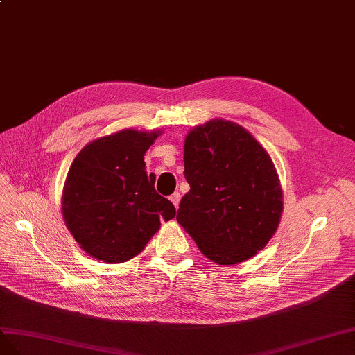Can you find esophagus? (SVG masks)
Wrapping results in <instances>:
<instances>
[{"instance_id":"obj_1","label":"esophagus","mask_w":355,"mask_h":355,"mask_svg":"<svg viewBox=\"0 0 355 355\" xmlns=\"http://www.w3.org/2000/svg\"><path fill=\"white\" fill-rule=\"evenodd\" d=\"M180 198H181V196H180L178 191H175V193H172L171 198H169L171 202H172V204H174V207H175L177 209H178V205H180Z\"/></svg>"}]
</instances>
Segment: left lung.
<instances>
[{
	"label": "left lung",
	"instance_id": "8db88e82",
	"mask_svg": "<svg viewBox=\"0 0 355 355\" xmlns=\"http://www.w3.org/2000/svg\"><path fill=\"white\" fill-rule=\"evenodd\" d=\"M184 177L190 190L177 221L209 260L245 261L275 234L282 212L277 169L242 126L216 119L191 129L184 141Z\"/></svg>",
	"mask_w": 355,
	"mask_h": 355
}]
</instances>
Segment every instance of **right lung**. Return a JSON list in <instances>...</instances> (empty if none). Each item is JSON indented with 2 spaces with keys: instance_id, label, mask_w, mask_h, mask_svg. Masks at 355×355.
<instances>
[{
  "instance_id": "1",
  "label": "right lung",
  "mask_w": 355,
  "mask_h": 355,
  "mask_svg": "<svg viewBox=\"0 0 355 355\" xmlns=\"http://www.w3.org/2000/svg\"><path fill=\"white\" fill-rule=\"evenodd\" d=\"M160 132L125 129L89 143L71 165L62 216L89 256L123 263L146 248L175 207L155 189L144 155Z\"/></svg>"
}]
</instances>
